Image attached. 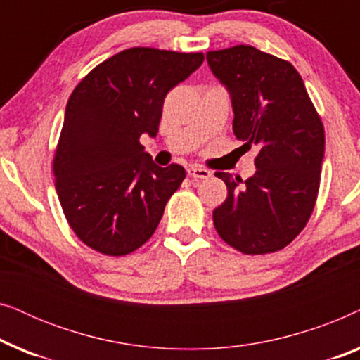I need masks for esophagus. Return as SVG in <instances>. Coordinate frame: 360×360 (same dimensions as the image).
Wrapping results in <instances>:
<instances>
[{"instance_id": "obj_1", "label": "esophagus", "mask_w": 360, "mask_h": 360, "mask_svg": "<svg viewBox=\"0 0 360 360\" xmlns=\"http://www.w3.org/2000/svg\"><path fill=\"white\" fill-rule=\"evenodd\" d=\"M186 172H188V175L195 180H206L211 176L210 170L201 169V167H198V165H190L188 169H186Z\"/></svg>"}]
</instances>
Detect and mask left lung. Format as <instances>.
<instances>
[{
	"label": "left lung",
	"instance_id": "left-lung-1",
	"mask_svg": "<svg viewBox=\"0 0 360 360\" xmlns=\"http://www.w3.org/2000/svg\"><path fill=\"white\" fill-rule=\"evenodd\" d=\"M206 60L229 91L234 136L248 149L259 147L250 179L214 174L228 186V198L213 211L214 228L240 252H275L302 233L316 203L321 117L287 60L252 46L211 51Z\"/></svg>",
	"mask_w": 360,
	"mask_h": 360
}]
</instances>
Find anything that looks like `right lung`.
Instances as JSON below:
<instances>
[{"label": "right lung", "instance_id": "1", "mask_svg": "<svg viewBox=\"0 0 360 360\" xmlns=\"http://www.w3.org/2000/svg\"><path fill=\"white\" fill-rule=\"evenodd\" d=\"M203 60L200 52L126 49L68 98L53 175L63 214L88 248L126 255L154 234L185 169L154 164L139 139L157 136L167 93Z\"/></svg>", "mask_w": 360, "mask_h": 360}]
</instances>
